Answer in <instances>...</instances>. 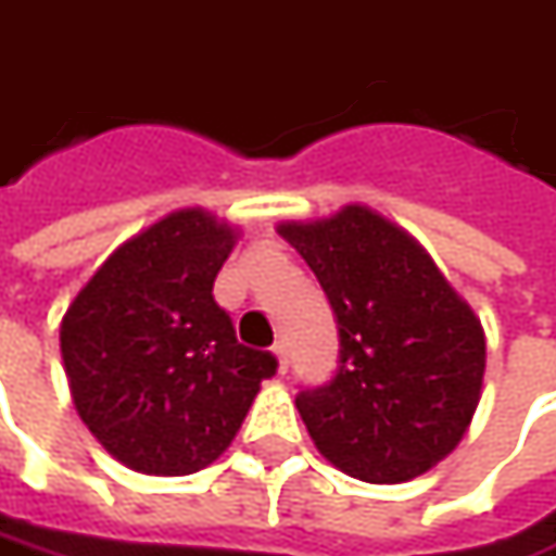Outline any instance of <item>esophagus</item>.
I'll return each mask as SVG.
<instances>
[{
  "label": "esophagus",
  "mask_w": 556,
  "mask_h": 556,
  "mask_svg": "<svg viewBox=\"0 0 556 556\" xmlns=\"http://www.w3.org/2000/svg\"><path fill=\"white\" fill-rule=\"evenodd\" d=\"M274 357H277V374H286V370H289V351H286L282 342L274 345Z\"/></svg>",
  "instance_id": "obj_1"
}]
</instances>
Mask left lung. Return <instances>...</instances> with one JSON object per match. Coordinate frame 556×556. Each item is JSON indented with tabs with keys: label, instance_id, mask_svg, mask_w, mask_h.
Here are the masks:
<instances>
[{
	"label": "left lung",
	"instance_id": "obj_1",
	"mask_svg": "<svg viewBox=\"0 0 556 556\" xmlns=\"http://www.w3.org/2000/svg\"><path fill=\"white\" fill-rule=\"evenodd\" d=\"M277 232L332 304L342 364L295 407L326 460L395 485L460 445L482 399L485 332L420 242L367 205Z\"/></svg>",
	"mask_w": 556,
	"mask_h": 556
}]
</instances>
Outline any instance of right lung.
Listing matches in <instances>:
<instances>
[{"instance_id":"obj_1","label":"right lung","mask_w":556,"mask_h":556,"mask_svg":"<svg viewBox=\"0 0 556 556\" xmlns=\"http://www.w3.org/2000/svg\"><path fill=\"white\" fill-rule=\"evenodd\" d=\"M239 230L180 207L121 242L61 317L71 399L114 460L146 476L214 464L277 357L236 342L214 277Z\"/></svg>"}]
</instances>
